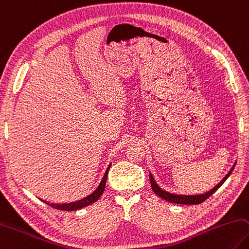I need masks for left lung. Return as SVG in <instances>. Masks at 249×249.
<instances>
[{
  "mask_svg": "<svg viewBox=\"0 0 249 249\" xmlns=\"http://www.w3.org/2000/svg\"><path fill=\"white\" fill-rule=\"evenodd\" d=\"M235 164H236V162H235L234 165L232 166V169L230 170L229 173L224 176L223 179L221 180L218 185H215V186L212 189H210L209 192H207L205 194H200V195H187V196L186 195H176V194L165 192V191H163V189H161L159 186H158V184L156 183V180H155V178H153L151 173L149 174V178H150L152 191L155 192L158 196L161 197L162 199H164L165 201L173 202V203H179V205H199V203H201L202 201L208 199V198H209L212 194H214L216 191H218L221 185H222L225 180L228 179L229 176L231 175L232 171L235 168Z\"/></svg>",
  "mask_w": 249,
  "mask_h": 249,
  "instance_id": "left-lung-1",
  "label": "left lung"
}]
</instances>
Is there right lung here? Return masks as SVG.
<instances>
[{"mask_svg": "<svg viewBox=\"0 0 249 249\" xmlns=\"http://www.w3.org/2000/svg\"><path fill=\"white\" fill-rule=\"evenodd\" d=\"M111 164L107 166V169L106 171L105 175H103V178L101 180V183L99 186L97 187L96 191L93 193L90 194L87 197L83 198V199L77 200V201H74V202H69V203H50L46 200H42L43 202H46L47 205H49L50 207L54 208V209H57V210H64V211H74V210H78L81 209V208L84 207H87L89 205H91L94 201H97L100 196L102 195V193L105 192V188H106V182H107V172H109Z\"/></svg>", "mask_w": 249, "mask_h": 249, "instance_id": "right-lung-1", "label": "right lung"}]
</instances>
